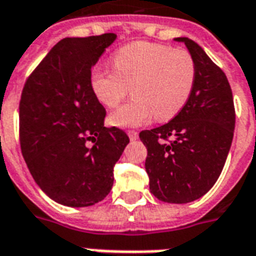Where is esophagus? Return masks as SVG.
I'll return each mask as SVG.
<instances>
[{
    "label": "esophagus",
    "mask_w": 256,
    "mask_h": 256,
    "mask_svg": "<svg viewBox=\"0 0 256 256\" xmlns=\"http://www.w3.org/2000/svg\"><path fill=\"white\" fill-rule=\"evenodd\" d=\"M128 138L132 140V141H133V140L138 138V133H137L136 130H128Z\"/></svg>",
    "instance_id": "34e87169"
}]
</instances>
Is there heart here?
Wrapping results in <instances>:
<instances>
[{
	"label": "heart",
	"instance_id": "b5f03b06",
	"mask_svg": "<svg viewBox=\"0 0 256 256\" xmlns=\"http://www.w3.org/2000/svg\"><path fill=\"white\" fill-rule=\"evenodd\" d=\"M114 68L96 67L90 86L106 108H115L128 94L133 98L110 116L119 128H140L170 120L186 106L196 84L198 67L188 50L136 42L114 53Z\"/></svg>",
	"mask_w": 256,
	"mask_h": 256
}]
</instances>
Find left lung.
I'll return each mask as SVG.
<instances>
[{"instance_id": "1", "label": "left lung", "mask_w": 256, "mask_h": 256, "mask_svg": "<svg viewBox=\"0 0 256 256\" xmlns=\"http://www.w3.org/2000/svg\"><path fill=\"white\" fill-rule=\"evenodd\" d=\"M198 76L190 98L172 120L142 130L150 193L162 202L184 204L202 198L216 182L230 150L234 104L225 72L198 44L181 36Z\"/></svg>"}]
</instances>
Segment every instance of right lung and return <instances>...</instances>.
Segmentation results:
<instances>
[{
    "mask_svg": "<svg viewBox=\"0 0 256 256\" xmlns=\"http://www.w3.org/2000/svg\"><path fill=\"white\" fill-rule=\"evenodd\" d=\"M116 36L64 38L27 78L19 104L22 154L36 185L68 207L98 203L114 184L128 134L106 128L90 74ZM94 144L90 146V142Z\"/></svg>",
    "mask_w": 256,
    "mask_h": 256,
    "instance_id": "1",
    "label": "right lung"
}]
</instances>
